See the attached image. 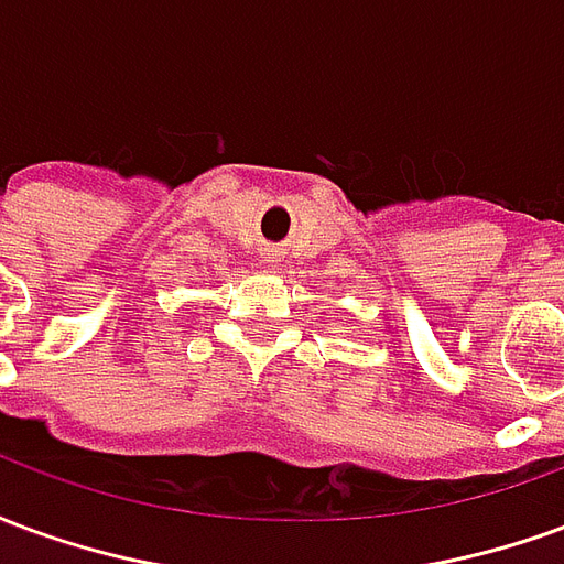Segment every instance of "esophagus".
<instances>
[{
	"label": "esophagus",
	"instance_id": "obj_1",
	"mask_svg": "<svg viewBox=\"0 0 564 564\" xmlns=\"http://www.w3.org/2000/svg\"><path fill=\"white\" fill-rule=\"evenodd\" d=\"M274 259H278V257H274V253H271V257H269V262H274Z\"/></svg>",
	"mask_w": 564,
	"mask_h": 564
}]
</instances>
